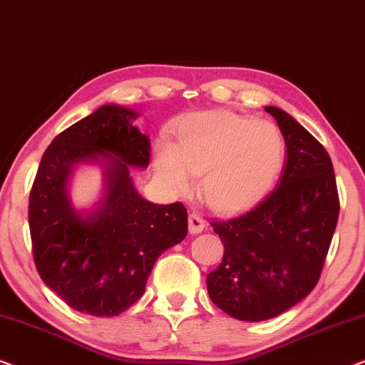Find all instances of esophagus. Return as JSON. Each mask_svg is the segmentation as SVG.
Returning <instances> with one entry per match:
<instances>
[{
  "mask_svg": "<svg viewBox=\"0 0 365 365\" xmlns=\"http://www.w3.org/2000/svg\"><path fill=\"white\" fill-rule=\"evenodd\" d=\"M204 226H206V221H204L201 214H197V212L189 214V232L191 234L202 232Z\"/></svg>",
  "mask_w": 365,
  "mask_h": 365,
  "instance_id": "1",
  "label": "esophagus"
}]
</instances>
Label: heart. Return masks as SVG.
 Instances as JSON below:
<instances>
[{
  "label": "heart",
  "mask_w": 365,
  "mask_h": 365,
  "mask_svg": "<svg viewBox=\"0 0 365 365\" xmlns=\"http://www.w3.org/2000/svg\"><path fill=\"white\" fill-rule=\"evenodd\" d=\"M286 141L276 124L232 113H201L184 119L176 144L159 141L154 166L174 191L202 174L201 194L212 209L232 212L269 191L281 173Z\"/></svg>",
  "instance_id": "heart-1"
}]
</instances>
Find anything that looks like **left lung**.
Returning a JSON list of instances; mask_svg holds the SVG:
<instances>
[{
    "mask_svg": "<svg viewBox=\"0 0 365 365\" xmlns=\"http://www.w3.org/2000/svg\"><path fill=\"white\" fill-rule=\"evenodd\" d=\"M264 109L281 128L286 168L256 206L211 221L224 256L206 279L211 301L247 322L279 316L316 287L341 207L326 148L286 111Z\"/></svg>",
    "mask_w": 365,
    "mask_h": 365,
    "instance_id": "left-lung-1",
    "label": "left lung"
}]
</instances>
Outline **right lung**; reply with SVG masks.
<instances>
[{"label": "right lung", "mask_w": 365, "mask_h": 365, "mask_svg": "<svg viewBox=\"0 0 365 365\" xmlns=\"http://www.w3.org/2000/svg\"><path fill=\"white\" fill-rule=\"evenodd\" d=\"M121 106H101L53 139L29 192L33 259L44 284L74 311L118 316L144 294L156 259L187 234L182 202H149L128 166L148 168L151 143ZM104 158L108 192L98 213L83 218L66 196L74 163Z\"/></svg>", "instance_id": "obj_1"}]
</instances>
